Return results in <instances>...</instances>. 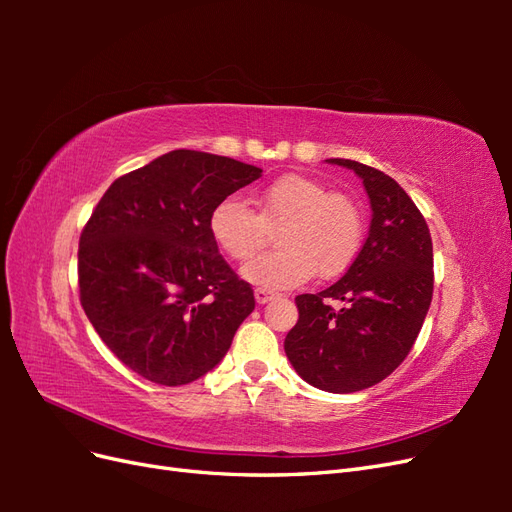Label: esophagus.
<instances>
[{
  "instance_id": "34e87169",
  "label": "esophagus",
  "mask_w": 512,
  "mask_h": 512,
  "mask_svg": "<svg viewBox=\"0 0 512 512\" xmlns=\"http://www.w3.org/2000/svg\"><path fill=\"white\" fill-rule=\"evenodd\" d=\"M254 297H256L258 303H267V301H271L275 297V292L269 290V288H256L254 290Z\"/></svg>"
}]
</instances>
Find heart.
Returning <instances> with one entry per match:
<instances>
[{
    "label": "heart",
    "instance_id": "b5f03b06",
    "mask_svg": "<svg viewBox=\"0 0 512 512\" xmlns=\"http://www.w3.org/2000/svg\"><path fill=\"white\" fill-rule=\"evenodd\" d=\"M252 207L228 196L213 207L209 232L220 250L237 262L252 260L280 230L273 254L260 256L243 269L247 282L267 288H292L318 269L322 277L342 273L359 254L365 218L356 200L329 192L307 175H284L252 196Z\"/></svg>",
    "mask_w": 512,
    "mask_h": 512
}]
</instances>
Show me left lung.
Returning <instances> with one entry per match:
<instances>
[{"label":"left lung","mask_w":512,"mask_h":512,"mask_svg":"<svg viewBox=\"0 0 512 512\" xmlns=\"http://www.w3.org/2000/svg\"><path fill=\"white\" fill-rule=\"evenodd\" d=\"M331 162L363 179L369 235L342 280L294 299L299 320L284 350L316 389L354 393L391 376L412 350L431 305L433 245L423 213L395 179L354 160Z\"/></svg>","instance_id":"obj_1"}]
</instances>
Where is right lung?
Wrapping results in <instances>:
<instances>
[{
  "instance_id": "right-lung-1",
  "label": "right lung",
  "mask_w": 512,
  "mask_h": 512,
  "mask_svg": "<svg viewBox=\"0 0 512 512\" xmlns=\"http://www.w3.org/2000/svg\"><path fill=\"white\" fill-rule=\"evenodd\" d=\"M262 170L175 149L111 183L79 241L81 305L117 359L156 384L205 376L254 312L209 232L220 200Z\"/></svg>"
}]
</instances>
